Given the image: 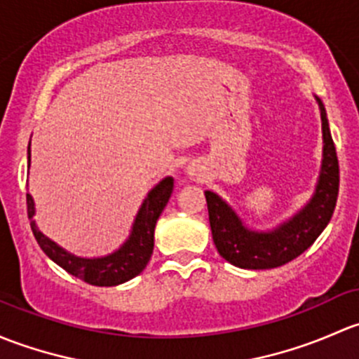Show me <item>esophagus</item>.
Listing matches in <instances>:
<instances>
[{"label": "esophagus", "instance_id": "obj_1", "mask_svg": "<svg viewBox=\"0 0 359 359\" xmlns=\"http://www.w3.org/2000/svg\"><path fill=\"white\" fill-rule=\"evenodd\" d=\"M187 175L194 180H202L204 178V172H202V168L198 164H190L187 168Z\"/></svg>", "mask_w": 359, "mask_h": 359}]
</instances>
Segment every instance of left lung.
Instances as JSON below:
<instances>
[{"label": "left lung", "mask_w": 359, "mask_h": 359, "mask_svg": "<svg viewBox=\"0 0 359 359\" xmlns=\"http://www.w3.org/2000/svg\"><path fill=\"white\" fill-rule=\"evenodd\" d=\"M323 131V161L311 201L271 231L249 230L219 195L205 191L210 231L221 257L243 269H271L301 256L315 243L334 214L339 195V161L327 112L316 98Z\"/></svg>", "instance_id": "left-lung-1"}]
</instances>
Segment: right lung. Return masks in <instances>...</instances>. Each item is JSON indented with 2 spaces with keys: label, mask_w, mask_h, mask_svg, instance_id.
Here are the masks:
<instances>
[{
  "label": "right lung",
  "mask_w": 359,
  "mask_h": 359,
  "mask_svg": "<svg viewBox=\"0 0 359 359\" xmlns=\"http://www.w3.org/2000/svg\"><path fill=\"white\" fill-rule=\"evenodd\" d=\"M29 165H31V143L27 147ZM175 180L171 176L164 178L158 184H155L152 190L149 191L147 198L140 207L136 219L133 223V230L129 238L126 240L123 245L116 252L109 254L103 257H77L74 254L62 249L60 245L44 236L38 230L34 221V201L27 194V216L31 221V230L38 240L39 247L43 252L50 257L51 261L57 262L60 268L74 275L76 278L97 287H114L119 283L128 282L135 278L136 275L145 269L149 264L150 256L154 252V231L157 224L158 216L164 210L165 204L169 202V197L172 194Z\"/></svg>",
  "instance_id": "1"
}]
</instances>
